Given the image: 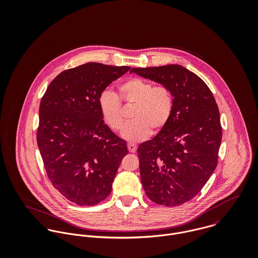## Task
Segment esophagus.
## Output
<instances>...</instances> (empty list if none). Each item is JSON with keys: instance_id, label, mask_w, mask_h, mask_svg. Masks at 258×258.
<instances>
[{"instance_id": "esophagus-1", "label": "esophagus", "mask_w": 258, "mask_h": 258, "mask_svg": "<svg viewBox=\"0 0 258 258\" xmlns=\"http://www.w3.org/2000/svg\"><path fill=\"white\" fill-rule=\"evenodd\" d=\"M127 147L130 153H135L136 150H137V146L135 144H132V143H128L127 144Z\"/></svg>"}]
</instances>
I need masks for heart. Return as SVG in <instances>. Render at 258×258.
<instances>
[{"instance_id": "heart-1", "label": "heart", "mask_w": 258, "mask_h": 258, "mask_svg": "<svg viewBox=\"0 0 258 258\" xmlns=\"http://www.w3.org/2000/svg\"><path fill=\"white\" fill-rule=\"evenodd\" d=\"M120 100L126 106H134L132 122L122 131V136L129 142L146 139L152 129H163L174 110V95L165 85H157L142 78H131L118 86ZM99 110L103 121L113 131H120L125 123L123 109L118 97L104 91L99 97Z\"/></svg>"}]
</instances>
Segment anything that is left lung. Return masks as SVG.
<instances>
[{
    "instance_id": "obj_1",
    "label": "left lung",
    "mask_w": 258,
    "mask_h": 258,
    "mask_svg": "<svg viewBox=\"0 0 258 258\" xmlns=\"http://www.w3.org/2000/svg\"><path fill=\"white\" fill-rule=\"evenodd\" d=\"M165 85L174 95L171 119L137 149L140 176L148 198L176 207L196 197L214 173L221 143V116L202 78L179 64L132 69Z\"/></svg>"
}]
</instances>
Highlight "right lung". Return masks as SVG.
<instances>
[{
	"mask_svg": "<svg viewBox=\"0 0 258 258\" xmlns=\"http://www.w3.org/2000/svg\"><path fill=\"white\" fill-rule=\"evenodd\" d=\"M130 70L87 62L58 74L39 105L37 141L52 185L78 206L106 199L128 154L126 141L104 123L99 97Z\"/></svg>",
	"mask_w": 258,
	"mask_h": 258,
	"instance_id": "right-lung-1",
	"label": "right lung"
}]
</instances>
